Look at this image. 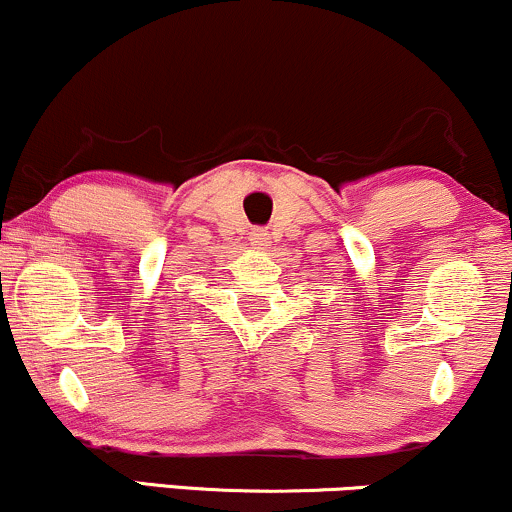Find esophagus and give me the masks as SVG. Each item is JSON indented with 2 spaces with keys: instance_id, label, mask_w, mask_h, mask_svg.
<instances>
[{
  "instance_id": "34e87169",
  "label": "esophagus",
  "mask_w": 512,
  "mask_h": 512,
  "mask_svg": "<svg viewBox=\"0 0 512 512\" xmlns=\"http://www.w3.org/2000/svg\"><path fill=\"white\" fill-rule=\"evenodd\" d=\"M249 239H251V244H254V246H263V244H266V239H268L266 229H254Z\"/></svg>"
}]
</instances>
